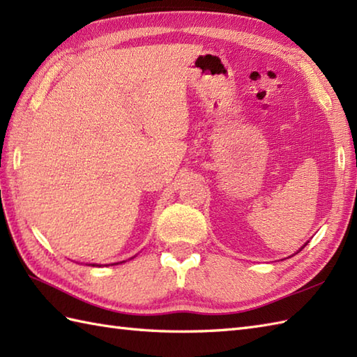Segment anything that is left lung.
<instances>
[{
  "label": "left lung",
  "instance_id": "left-lung-1",
  "mask_svg": "<svg viewBox=\"0 0 357 357\" xmlns=\"http://www.w3.org/2000/svg\"><path fill=\"white\" fill-rule=\"evenodd\" d=\"M305 245H307V244H305ZM305 245H304V247H305ZM304 247H302V248H304ZM302 248H301V250H302ZM301 250H299V252H301Z\"/></svg>",
  "mask_w": 357,
  "mask_h": 357
}]
</instances>
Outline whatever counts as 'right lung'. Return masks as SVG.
<instances>
[{"instance_id":"right-lung-1","label":"right lung","mask_w":357,"mask_h":357,"mask_svg":"<svg viewBox=\"0 0 357 357\" xmlns=\"http://www.w3.org/2000/svg\"><path fill=\"white\" fill-rule=\"evenodd\" d=\"M92 265H93V267H95V264H92Z\"/></svg>"}]
</instances>
